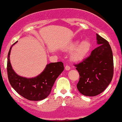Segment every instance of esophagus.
<instances>
[{"instance_id":"obj_1","label":"esophagus","mask_w":122,"mask_h":122,"mask_svg":"<svg viewBox=\"0 0 122 122\" xmlns=\"http://www.w3.org/2000/svg\"><path fill=\"white\" fill-rule=\"evenodd\" d=\"M65 70H69L70 69V67L69 65H66L65 66Z\"/></svg>"}]
</instances>
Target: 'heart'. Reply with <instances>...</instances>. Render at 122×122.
<instances>
[{
    "label": "heart",
    "mask_w": 122,
    "mask_h": 122,
    "mask_svg": "<svg viewBox=\"0 0 122 122\" xmlns=\"http://www.w3.org/2000/svg\"><path fill=\"white\" fill-rule=\"evenodd\" d=\"M78 42L79 41H76L70 46V49H73L70 57L74 61H79L83 59L91 48V44L89 41L83 40L80 44Z\"/></svg>",
    "instance_id": "b5f03b06"
}]
</instances>
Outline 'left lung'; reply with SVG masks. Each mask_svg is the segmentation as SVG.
<instances>
[{
	"instance_id": "1",
	"label": "left lung",
	"mask_w": 122,
	"mask_h": 122,
	"mask_svg": "<svg viewBox=\"0 0 122 122\" xmlns=\"http://www.w3.org/2000/svg\"><path fill=\"white\" fill-rule=\"evenodd\" d=\"M98 46L82 62L75 65L80 74L77 85L85 96L93 97L103 92L112 81L114 74L112 52L109 43L97 33Z\"/></svg>"
}]
</instances>
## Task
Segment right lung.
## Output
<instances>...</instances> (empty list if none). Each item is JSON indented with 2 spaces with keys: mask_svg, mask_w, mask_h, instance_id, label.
Masks as SVG:
<instances>
[{
  "mask_svg": "<svg viewBox=\"0 0 122 122\" xmlns=\"http://www.w3.org/2000/svg\"><path fill=\"white\" fill-rule=\"evenodd\" d=\"M17 42L12 45L7 58V74L10 84L17 93L28 100H42L49 95L56 80L64 71V64L50 63L40 74L32 78L19 76L13 70L10 60L12 47Z\"/></svg>",
  "mask_w": 122,
  "mask_h": 122,
  "instance_id": "add662e5",
  "label": "right lung"
}]
</instances>
